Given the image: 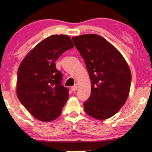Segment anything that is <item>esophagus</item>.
<instances>
[{
  "label": "esophagus",
  "instance_id": "esophagus-1",
  "mask_svg": "<svg viewBox=\"0 0 152 152\" xmlns=\"http://www.w3.org/2000/svg\"><path fill=\"white\" fill-rule=\"evenodd\" d=\"M71 89H72V91H73V92H75V91H77V84H75L74 86H72L71 87Z\"/></svg>",
  "mask_w": 152,
  "mask_h": 152
}]
</instances>
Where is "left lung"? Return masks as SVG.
Instances as JSON below:
<instances>
[{"mask_svg": "<svg viewBox=\"0 0 152 152\" xmlns=\"http://www.w3.org/2000/svg\"><path fill=\"white\" fill-rule=\"evenodd\" d=\"M75 46L84 60L91 94L84 103V111L102 120L115 115L126 102L132 74L121 53L102 37L88 34L72 37Z\"/></svg>", "mask_w": 152, "mask_h": 152, "instance_id": "1", "label": "left lung"}]
</instances>
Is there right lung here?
I'll return each instance as SVG.
<instances>
[{"instance_id": "add662e5", "label": "right lung", "mask_w": 152, "mask_h": 152, "mask_svg": "<svg viewBox=\"0 0 152 152\" xmlns=\"http://www.w3.org/2000/svg\"><path fill=\"white\" fill-rule=\"evenodd\" d=\"M73 47L67 35H53L31 50L20 64L17 97L37 120L48 122L61 115L69 94L61 84L62 74L56 68L55 61Z\"/></svg>"}]
</instances>
